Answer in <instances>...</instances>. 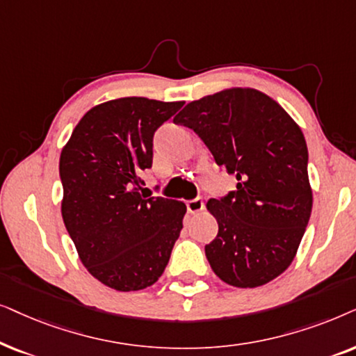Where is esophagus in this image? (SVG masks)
<instances>
[{"label":"esophagus","mask_w":356,"mask_h":356,"mask_svg":"<svg viewBox=\"0 0 356 356\" xmlns=\"http://www.w3.org/2000/svg\"><path fill=\"white\" fill-rule=\"evenodd\" d=\"M203 207H205V203H203L202 198H193V200H188V202H187V210H188V213H198V211H202Z\"/></svg>","instance_id":"1"}]
</instances>
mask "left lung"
<instances>
[{"mask_svg":"<svg viewBox=\"0 0 356 356\" xmlns=\"http://www.w3.org/2000/svg\"><path fill=\"white\" fill-rule=\"evenodd\" d=\"M192 129L236 191L210 198L218 234L205 245L213 272L227 285L255 288L290 267L312 210L307 146L280 104L252 88H231L192 101L174 117Z\"/></svg>","mask_w":356,"mask_h":356,"instance_id":"left-lung-1","label":"left lung"}]
</instances>
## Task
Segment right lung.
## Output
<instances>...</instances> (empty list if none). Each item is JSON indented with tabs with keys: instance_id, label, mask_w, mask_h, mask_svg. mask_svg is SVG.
Returning <instances> with one entry per match:
<instances>
[{
	"instance_id": "obj_1",
	"label": "right lung",
	"mask_w": 356,
	"mask_h": 356,
	"mask_svg": "<svg viewBox=\"0 0 356 356\" xmlns=\"http://www.w3.org/2000/svg\"><path fill=\"white\" fill-rule=\"evenodd\" d=\"M184 106L120 97L92 107L60 154L61 216L88 272L117 291L158 282L182 229L184 202L141 193L153 136Z\"/></svg>"
}]
</instances>
